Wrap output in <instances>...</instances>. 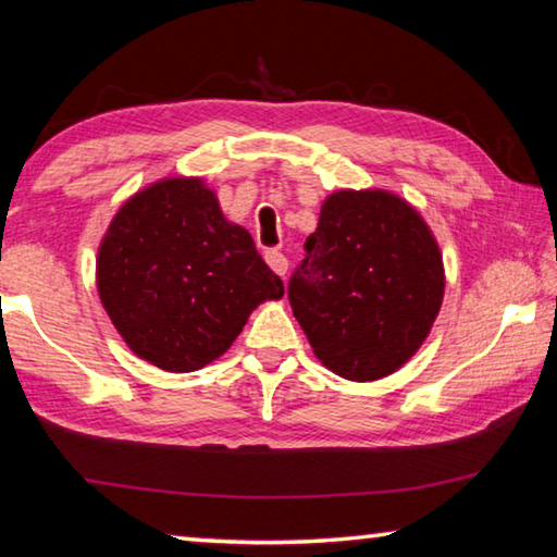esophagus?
<instances>
[{"instance_id":"esophagus-1","label":"esophagus","mask_w":557,"mask_h":557,"mask_svg":"<svg viewBox=\"0 0 557 557\" xmlns=\"http://www.w3.org/2000/svg\"><path fill=\"white\" fill-rule=\"evenodd\" d=\"M265 260H268V265L277 272L280 277H285L287 275V258L282 256L280 250H268L265 252Z\"/></svg>"}]
</instances>
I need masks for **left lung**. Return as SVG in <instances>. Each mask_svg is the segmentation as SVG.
<instances>
[{
  "mask_svg": "<svg viewBox=\"0 0 557 557\" xmlns=\"http://www.w3.org/2000/svg\"><path fill=\"white\" fill-rule=\"evenodd\" d=\"M287 297L314 356L348 381H379L414 356L445 297L437 240L408 201L381 188L322 203Z\"/></svg>",
  "mask_w": 557,
  "mask_h": 557,
  "instance_id": "left-lung-1",
  "label": "left lung"
}]
</instances>
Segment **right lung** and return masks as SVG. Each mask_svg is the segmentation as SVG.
Here are the masks:
<instances>
[{"label": "right lung", "mask_w": 557, "mask_h": 557, "mask_svg": "<svg viewBox=\"0 0 557 557\" xmlns=\"http://www.w3.org/2000/svg\"><path fill=\"white\" fill-rule=\"evenodd\" d=\"M98 292L132 351L188 373L228 351L252 309L285 287L211 188L176 176L115 213L98 250Z\"/></svg>", "instance_id": "add662e5"}]
</instances>
